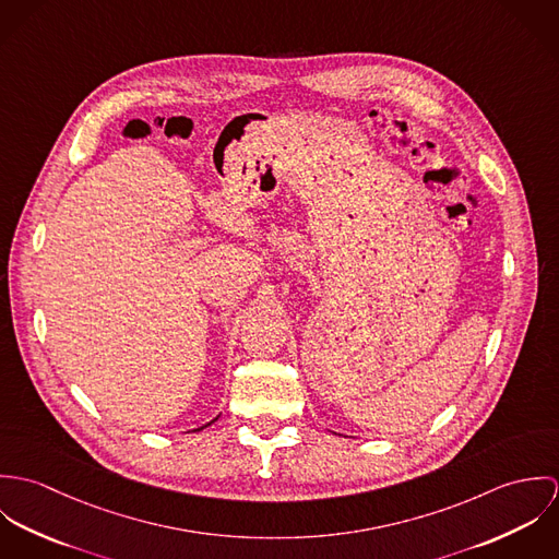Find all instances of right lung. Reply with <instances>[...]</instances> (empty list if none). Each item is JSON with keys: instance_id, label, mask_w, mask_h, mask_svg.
<instances>
[{"instance_id": "1", "label": "right lung", "mask_w": 559, "mask_h": 559, "mask_svg": "<svg viewBox=\"0 0 559 559\" xmlns=\"http://www.w3.org/2000/svg\"><path fill=\"white\" fill-rule=\"evenodd\" d=\"M215 419H217V417H215ZM215 419H213V421H215ZM213 421H209V424H206V426H211V424H213ZM202 428H204V426H202ZM202 428H195V430H202Z\"/></svg>"}]
</instances>
